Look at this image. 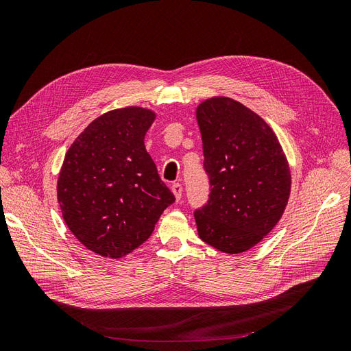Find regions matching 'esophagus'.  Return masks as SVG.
<instances>
[{
    "label": "esophagus",
    "mask_w": 351,
    "mask_h": 351,
    "mask_svg": "<svg viewBox=\"0 0 351 351\" xmlns=\"http://www.w3.org/2000/svg\"><path fill=\"white\" fill-rule=\"evenodd\" d=\"M171 190H173V193H174V196H176L177 200L182 199V195H183V186H182V184H180V183H174V184L171 186Z\"/></svg>",
    "instance_id": "1"
}]
</instances>
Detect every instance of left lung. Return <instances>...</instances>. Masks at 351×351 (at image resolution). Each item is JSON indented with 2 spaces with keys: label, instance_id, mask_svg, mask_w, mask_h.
<instances>
[{
  "label": "left lung",
  "instance_id": "left-lung-1",
  "mask_svg": "<svg viewBox=\"0 0 351 351\" xmlns=\"http://www.w3.org/2000/svg\"><path fill=\"white\" fill-rule=\"evenodd\" d=\"M209 200L195 210L199 237L224 253L258 244L281 219L291 174L282 147L262 117L243 104L215 97L199 104Z\"/></svg>",
  "mask_w": 351,
  "mask_h": 351
}]
</instances>
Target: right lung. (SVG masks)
<instances>
[{
  "instance_id": "1",
  "label": "right lung",
  "mask_w": 351,
  "mask_h": 351,
  "mask_svg": "<svg viewBox=\"0 0 351 351\" xmlns=\"http://www.w3.org/2000/svg\"><path fill=\"white\" fill-rule=\"evenodd\" d=\"M155 117L142 107L105 112L77 136L62 162V218L84 247L104 258L139 247L176 200L145 147Z\"/></svg>"
}]
</instances>
